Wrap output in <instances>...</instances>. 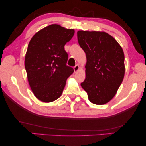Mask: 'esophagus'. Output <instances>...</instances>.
Instances as JSON below:
<instances>
[{
    "label": "esophagus",
    "instance_id": "esophagus-1",
    "mask_svg": "<svg viewBox=\"0 0 146 146\" xmlns=\"http://www.w3.org/2000/svg\"><path fill=\"white\" fill-rule=\"evenodd\" d=\"M79 70H80V66L78 64H76V65L74 67V72H78Z\"/></svg>",
    "mask_w": 146,
    "mask_h": 146
}]
</instances>
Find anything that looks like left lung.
<instances>
[{"instance_id":"left-lung-1","label":"left lung","mask_w":146,"mask_h":146,"mask_svg":"<svg viewBox=\"0 0 146 146\" xmlns=\"http://www.w3.org/2000/svg\"><path fill=\"white\" fill-rule=\"evenodd\" d=\"M78 40L85 52V80L81 86L92 104L104 105L116 95L125 74L124 53L116 39L105 32L79 30Z\"/></svg>"}]
</instances>
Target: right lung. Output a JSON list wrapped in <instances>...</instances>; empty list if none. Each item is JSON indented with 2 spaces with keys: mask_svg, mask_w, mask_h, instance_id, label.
<instances>
[{
  "mask_svg": "<svg viewBox=\"0 0 146 146\" xmlns=\"http://www.w3.org/2000/svg\"><path fill=\"white\" fill-rule=\"evenodd\" d=\"M75 31L51 25L33 35L28 44L25 66L30 87L35 96L48 103L59 98L74 69L66 65L64 45Z\"/></svg>",
  "mask_w": 146,
  "mask_h": 146,
  "instance_id": "obj_1",
  "label": "right lung"
}]
</instances>
